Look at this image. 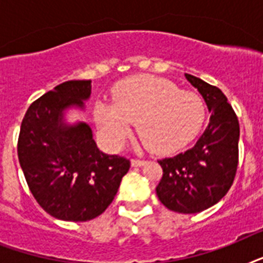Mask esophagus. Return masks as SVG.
<instances>
[{
	"label": "esophagus",
	"instance_id": "34e87169",
	"mask_svg": "<svg viewBox=\"0 0 263 263\" xmlns=\"http://www.w3.org/2000/svg\"><path fill=\"white\" fill-rule=\"evenodd\" d=\"M132 166H142V165H144V160H138V158H134V160L131 161Z\"/></svg>",
	"mask_w": 263,
	"mask_h": 263
}]
</instances>
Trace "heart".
I'll return each instance as SVG.
<instances>
[{
  "mask_svg": "<svg viewBox=\"0 0 263 263\" xmlns=\"http://www.w3.org/2000/svg\"><path fill=\"white\" fill-rule=\"evenodd\" d=\"M113 102L98 103L94 111L99 134L113 148L125 142L136 124L153 153L171 154L190 143L206 119V103L199 94L152 75L120 82Z\"/></svg>",
  "mask_w": 263,
  "mask_h": 263,
  "instance_id": "b5f03b06",
  "label": "heart"
}]
</instances>
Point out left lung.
<instances>
[{
    "label": "left lung",
    "mask_w": 263,
    "mask_h": 263,
    "mask_svg": "<svg viewBox=\"0 0 263 263\" xmlns=\"http://www.w3.org/2000/svg\"><path fill=\"white\" fill-rule=\"evenodd\" d=\"M185 78L208 105L210 123L195 146L158 160L162 177L156 191L161 203L184 214L203 212L225 196L239 164V120L225 94L199 78Z\"/></svg>",
    "instance_id": "obj_1"
}]
</instances>
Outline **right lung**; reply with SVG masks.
I'll use <instances>...</instances> for the list:
<instances>
[{
    "label": "right lung",
    "instance_id": "right-lung-1",
    "mask_svg": "<svg viewBox=\"0 0 263 263\" xmlns=\"http://www.w3.org/2000/svg\"><path fill=\"white\" fill-rule=\"evenodd\" d=\"M91 80H68L31 103L17 140L18 162L31 194L50 216L88 221L115 199L131 162L99 152L87 124L67 127L61 111L83 106Z\"/></svg>",
    "mask_w": 263,
    "mask_h": 263
}]
</instances>
